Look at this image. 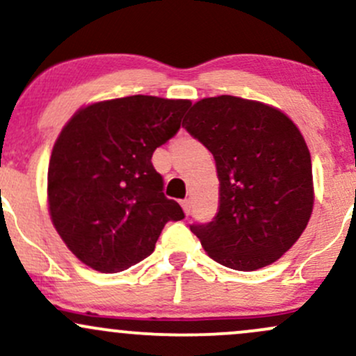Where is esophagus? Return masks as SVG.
<instances>
[{
  "label": "esophagus",
  "instance_id": "obj_1",
  "mask_svg": "<svg viewBox=\"0 0 356 356\" xmlns=\"http://www.w3.org/2000/svg\"><path fill=\"white\" fill-rule=\"evenodd\" d=\"M181 204H182V209H184V213L189 214L191 213V199H184Z\"/></svg>",
  "mask_w": 356,
  "mask_h": 356
}]
</instances>
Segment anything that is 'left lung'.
<instances>
[{
    "mask_svg": "<svg viewBox=\"0 0 356 356\" xmlns=\"http://www.w3.org/2000/svg\"><path fill=\"white\" fill-rule=\"evenodd\" d=\"M182 127L213 154L220 206L191 225L208 255L252 272L279 260L306 229L314 204L311 155L279 109L236 96L204 97Z\"/></svg>",
    "mask_w": 356,
    "mask_h": 356,
    "instance_id": "obj_1",
    "label": "left lung"
}]
</instances>
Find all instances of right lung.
Listing matches in <instances>:
<instances>
[{"label": "right lung", "mask_w": 356, "mask_h": 356, "mask_svg": "<svg viewBox=\"0 0 356 356\" xmlns=\"http://www.w3.org/2000/svg\"><path fill=\"white\" fill-rule=\"evenodd\" d=\"M191 101L128 96L89 104L58 135L49 163V211L83 264L115 273L147 259L163 226L184 218L163 194L155 148L179 131Z\"/></svg>", "instance_id": "obj_1"}]
</instances>
